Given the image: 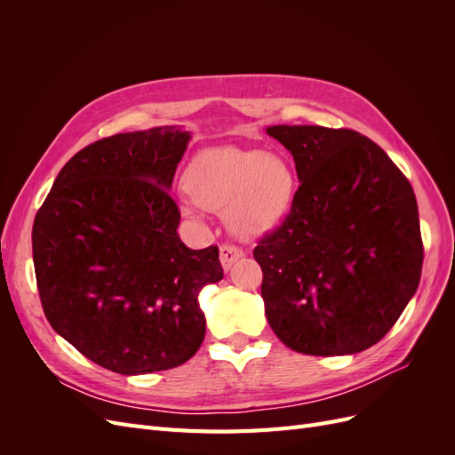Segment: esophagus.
I'll use <instances>...</instances> for the list:
<instances>
[{"mask_svg": "<svg viewBox=\"0 0 455 455\" xmlns=\"http://www.w3.org/2000/svg\"><path fill=\"white\" fill-rule=\"evenodd\" d=\"M241 256H243V251L239 249V246H235V244L224 243L222 246H220V261H222L224 269H229Z\"/></svg>", "mask_w": 455, "mask_h": 455, "instance_id": "obj_1", "label": "esophagus"}]
</instances>
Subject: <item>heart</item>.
Segmentation results:
<instances>
[{"label": "heart", "instance_id": "1", "mask_svg": "<svg viewBox=\"0 0 455 455\" xmlns=\"http://www.w3.org/2000/svg\"><path fill=\"white\" fill-rule=\"evenodd\" d=\"M184 186L203 209L226 211L229 228L244 237L277 226L294 197V172L284 159L258 149L212 148L188 164Z\"/></svg>", "mask_w": 455, "mask_h": 455}]
</instances>
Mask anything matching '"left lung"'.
<instances>
[{
  "instance_id": "obj_1",
  "label": "left lung",
  "mask_w": 455,
  "mask_h": 455,
  "mask_svg": "<svg viewBox=\"0 0 455 455\" xmlns=\"http://www.w3.org/2000/svg\"><path fill=\"white\" fill-rule=\"evenodd\" d=\"M299 188L254 249L277 338L298 353H359L416 294L423 243L414 189L389 156L351 129L275 125Z\"/></svg>"
}]
</instances>
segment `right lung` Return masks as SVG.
I'll list each match as a JSON object with an SVG mask.
<instances>
[{
    "mask_svg": "<svg viewBox=\"0 0 455 455\" xmlns=\"http://www.w3.org/2000/svg\"><path fill=\"white\" fill-rule=\"evenodd\" d=\"M188 142L189 132L157 127L89 144L64 164L34 220L47 321L117 374L189 361L206 324L197 294L224 277L218 246L191 251L176 233L169 188Z\"/></svg>",
    "mask_w": 455,
    "mask_h": 455,
    "instance_id": "obj_1",
    "label": "right lung"
}]
</instances>
